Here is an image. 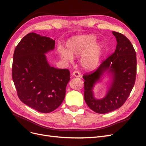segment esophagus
I'll list each match as a JSON object with an SVG mask.
<instances>
[{
    "label": "esophagus",
    "mask_w": 146,
    "mask_h": 146,
    "mask_svg": "<svg viewBox=\"0 0 146 146\" xmlns=\"http://www.w3.org/2000/svg\"><path fill=\"white\" fill-rule=\"evenodd\" d=\"M72 75L74 77H81V74H80V72H78V71H74L72 73Z\"/></svg>",
    "instance_id": "obj_1"
}]
</instances>
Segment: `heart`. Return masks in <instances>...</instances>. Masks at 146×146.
Here are the masks:
<instances>
[{
    "label": "heart",
    "mask_w": 146,
    "mask_h": 146,
    "mask_svg": "<svg viewBox=\"0 0 146 146\" xmlns=\"http://www.w3.org/2000/svg\"><path fill=\"white\" fill-rule=\"evenodd\" d=\"M96 36L92 35L75 36L66 42L65 48L60 47L58 52L62 58L68 60L81 55L82 68L93 70L98 66L102 53V46L96 43Z\"/></svg>",
    "instance_id": "b5f03b06"
}]
</instances>
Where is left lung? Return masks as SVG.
<instances>
[{
  "label": "left lung",
  "mask_w": 146,
  "mask_h": 146,
  "mask_svg": "<svg viewBox=\"0 0 146 146\" xmlns=\"http://www.w3.org/2000/svg\"><path fill=\"white\" fill-rule=\"evenodd\" d=\"M112 33L117 41L115 51L95 71L83 76L84 99L90 108L99 114L111 112L122 107L129 98L136 80V55L133 45L123 35ZM105 72L111 76L112 80L104 98L96 99L92 90Z\"/></svg>",
  "instance_id": "8db88e82"
}]
</instances>
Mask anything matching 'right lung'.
<instances>
[{
  "label": "right lung",
  "instance_id": "right-lung-1",
  "mask_svg": "<svg viewBox=\"0 0 146 146\" xmlns=\"http://www.w3.org/2000/svg\"><path fill=\"white\" fill-rule=\"evenodd\" d=\"M55 40L30 33L16 47L12 78L17 96L24 104L36 111L47 113L60 107L70 80L66 69L48 64L46 54L55 48Z\"/></svg>",
  "mask_w": 146,
  "mask_h": 146
}]
</instances>
